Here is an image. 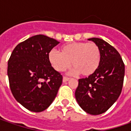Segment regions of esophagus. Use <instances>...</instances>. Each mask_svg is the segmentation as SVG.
Returning <instances> with one entry per match:
<instances>
[{"instance_id": "34e87169", "label": "esophagus", "mask_w": 131, "mask_h": 131, "mask_svg": "<svg viewBox=\"0 0 131 131\" xmlns=\"http://www.w3.org/2000/svg\"><path fill=\"white\" fill-rule=\"evenodd\" d=\"M70 79V78L69 77H63V81L65 82H67V81H68Z\"/></svg>"}]
</instances>
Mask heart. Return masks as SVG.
I'll use <instances>...</instances> for the list:
<instances>
[{"label": "heart", "instance_id": "b5f03b06", "mask_svg": "<svg viewBox=\"0 0 131 131\" xmlns=\"http://www.w3.org/2000/svg\"><path fill=\"white\" fill-rule=\"evenodd\" d=\"M49 61L57 71L62 72L71 66L73 73L89 77L95 73L101 63V50L94 42H72L62 46L60 53H49Z\"/></svg>", "mask_w": 131, "mask_h": 131}]
</instances>
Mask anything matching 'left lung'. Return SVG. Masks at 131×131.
<instances>
[{"label": "left lung", "mask_w": 131, "mask_h": 131, "mask_svg": "<svg viewBox=\"0 0 131 131\" xmlns=\"http://www.w3.org/2000/svg\"><path fill=\"white\" fill-rule=\"evenodd\" d=\"M98 44L101 63L98 70L88 77L79 79L75 97L80 107L90 114L104 113L122 92L125 64L117 50L98 38H89Z\"/></svg>", "instance_id": "obj_1"}]
</instances>
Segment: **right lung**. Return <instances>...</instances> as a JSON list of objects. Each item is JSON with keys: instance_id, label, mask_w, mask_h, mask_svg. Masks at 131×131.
<instances>
[{"instance_id": "1", "label": "right lung", "mask_w": 131, "mask_h": 131, "mask_svg": "<svg viewBox=\"0 0 131 131\" xmlns=\"http://www.w3.org/2000/svg\"><path fill=\"white\" fill-rule=\"evenodd\" d=\"M60 43L36 35L19 43L8 61L7 73L14 98L33 112L47 108L58 94L63 76L49 61L50 51Z\"/></svg>"}]
</instances>
